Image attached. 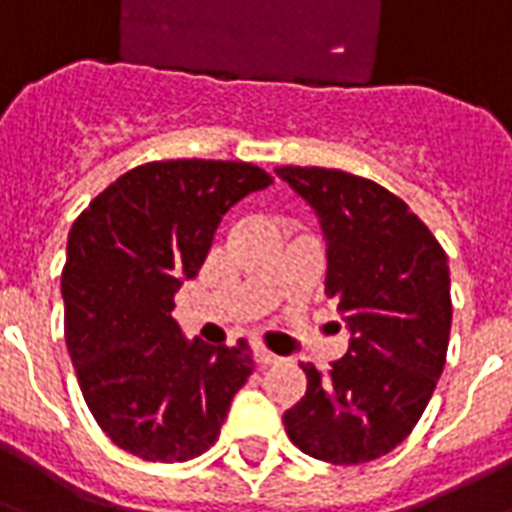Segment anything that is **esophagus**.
<instances>
[{
    "label": "esophagus",
    "mask_w": 512,
    "mask_h": 512,
    "mask_svg": "<svg viewBox=\"0 0 512 512\" xmlns=\"http://www.w3.org/2000/svg\"><path fill=\"white\" fill-rule=\"evenodd\" d=\"M255 362L257 365H277L279 362V356L277 354H271V351H266L263 345H255Z\"/></svg>",
    "instance_id": "1"
}]
</instances>
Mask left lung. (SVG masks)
Segmentation results:
<instances>
[{
    "label": "left lung",
    "instance_id": "left-lung-1",
    "mask_svg": "<svg viewBox=\"0 0 512 512\" xmlns=\"http://www.w3.org/2000/svg\"><path fill=\"white\" fill-rule=\"evenodd\" d=\"M277 175L318 213L326 296L351 332L329 373L301 365L307 392L282 422L318 461H376L414 430L444 370L450 263L417 213L373 180L323 167Z\"/></svg>",
    "mask_w": 512,
    "mask_h": 512
}]
</instances>
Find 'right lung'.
<instances>
[{"mask_svg": "<svg viewBox=\"0 0 512 512\" xmlns=\"http://www.w3.org/2000/svg\"><path fill=\"white\" fill-rule=\"evenodd\" d=\"M274 178L246 161H150L73 222L62 268L65 345L87 408L120 450L189 461L219 439L252 351L186 340L175 293L208 257L222 216Z\"/></svg>", "mask_w": 512, "mask_h": 512, "instance_id": "right-lung-1", "label": "right lung"}]
</instances>
